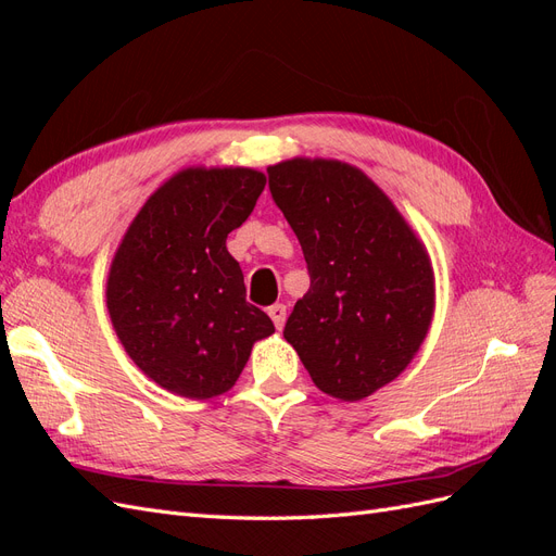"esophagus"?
<instances>
[{
    "label": "esophagus",
    "mask_w": 556,
    "mask_h": 556,
    "mask_svg": "<svg viewBox=\"0 0 556 556\" xmlns=\"http://www.w3.org/2000/svg\"><path fill=\"white\" fill-rule=\"evenodd\" d=\"M268 317L274 319L276 329H282V325H285V317H288V308H285L282 304H274L271 308H268Z\"/></svg>",
    "instance_id": "1"
}]
</instances>
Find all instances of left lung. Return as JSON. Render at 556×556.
Returning a JSON list of instances; mask_svg holds the SVG:
<instances>
[{
  "instance_id": "8db88e82",
  "label": "left lung",
  "mask_w": 556,
  "mask_h": 556,
  "mask_svg": "<svg viewBox=\"0 0 556 556\" xmlns=\"http://www.w3.org/2000/svg\"><path fill=\"white\" fill-rule=\"evenodd\" d=\"M266 174L311 276L285 341L325 394L366 399L392 382L427 339L435 296L427 250L357 166L294 157Z\"/></svg>"
}]
</instances>
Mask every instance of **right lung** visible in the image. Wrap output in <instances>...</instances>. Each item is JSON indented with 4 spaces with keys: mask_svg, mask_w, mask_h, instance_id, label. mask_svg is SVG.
<instances>
[{
    "mask_svg": "<svg viewBox=\"0 0 556 556\" xmlns=\"http://www.w3.org/2000/svg\"><path fill=\"white\" fill-rule=\"evenodd\" d=\"M266 176L243 166L182 169L157 188L115 250L106 306L127 355L166 392L211 399L239 380L274 323L245 301L227 233L255 208Z\"/></svg>",
    "mask_w": 556,
    "mask_h": 556,
    "instance_id": "add662e5",
    "label": "right lung"
}]
</instances>
